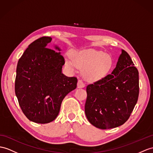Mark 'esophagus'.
<instances>
[{
  "label": "esophagus",
  "instance_id": "1",
  "mask_svg": "<svg viewBox=\"0 0 153 153\" xmlns=\"http://www.w3.org/2000/svg\"><path fill=\"white\" fill-rule=\"evenodd\" d=\"M84 83L83 82V81L82 80H79L78 81V84H77V87L79 88H82L84 87Z\"/></svg>",
  "mask_w": 153,
  "mask_h": 153
}]
</instances>
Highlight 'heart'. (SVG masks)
<instances>
[{"label":"heart","mask_w":153,"mask_h":153,"mask_svg":"<svg viewBox=\"0 0 153 153\" xmlns=\"http://www.w3.org/2000/svg\"><path fill=\"white\" fill-rule=\"evenodd\" d=\"M65 62L70 68L83 69L85 79L90 82L105 78L113 65L112 58L109 54L92 49L73 51L71 58L66 56Z\"/></svg>","instance_id":"heart-1"}]
</instances>
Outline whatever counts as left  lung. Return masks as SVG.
Returning a JSON list of instances; mask_svg holds the SVG:
<instances>
[{
    "label": "left lung",
    "mask_w": 153,
    "mask_h": 153,
    "mask_svg": "<svg viewBox=\"0 0 153 153\" xmlns=\"http://www.w3.org/2000/svg\"><path fill=\"white\" fill-rule=\"evenodd\" d=\"M134 65L122 50L111 73L87 85L85 114L95 127L115 128L128 120L139 96V73Z\"/></svg>",
    "instance_id": "1"
}]
</instances>
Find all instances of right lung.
<instances>
[{"instance_id": "right-lung-1", "label": "right lung", "mask_w": 153, "mask_h": 153, "mask_svg": "<svg viewBox=\"0 0 153 153\" xmlns=\"http://www.w3.org/2000/svg\"><path fill=\"white\" fill-rule=\"evenodd\" d=\"M51 41L44 36L33 42L17 65L15 92L19 104L25 116L36 123L56 118L63 99L76 88L78 81L62 73L65 59L60 53L47 48Z\"/></svg>"}]
</instances>
